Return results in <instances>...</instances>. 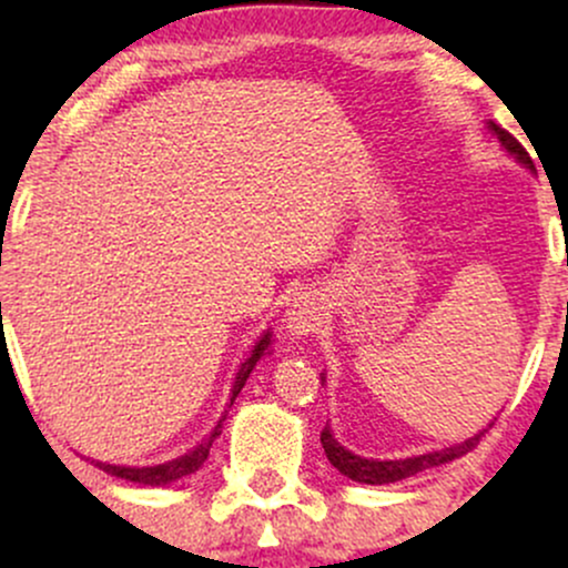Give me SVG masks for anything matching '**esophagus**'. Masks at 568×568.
<instances>
[{"label":"esophagus","mask_w":568,"mask_h":568,"mask_svg":"<svg viewBox=\"0 0 568 568\" xmlns=\"http://www.w3.org/2000/svg\"><path fill=\"white\" fill-rule=\"evenodd\" d=\"M325 321V298L317 291H304L293 298L285 312V331L291 338H306L315 334Z\"/></svg>","instance_id":"esophagus-1"}]
</instances>
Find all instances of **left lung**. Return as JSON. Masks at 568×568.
<instances>
[{
  "instance_id": "8db88e82",
  "label": "left lung",
  "mask_w": 568,
  "mask_h": 568,
  "mask_svg": "<svg viewBox=\"0 0 568 568\" xmlns=\"http://www.w3.org/2000/svg\"><path fill=\"white\" fill-rule=\"evenodd\" d=\"M486 128L491 130V135H497L501 149H505V152L510 154L518 165H524L526 171L534 173L531 158L526 154V149L520 146V143L515 141L510 133H507V130H501L497 122H491V120L486 122ZM321 382H325V374H321ZM486 429H478L473 438L454 443V446L438 448V452L416 454V456H403V459H374V456H361V454L349 452L344 443H338L331 425H325V429L321 433V443L325 448V456H328V462L344 475V478H352V480H357V484H368V486H384V484H397V480H406L416 473H425V470H429V467H440V465H446V462L459 459L462 454H467L470 448L478 446L480 435H484Z\"/></svg>"
}]
</instances>
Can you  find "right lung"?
<instances>
[{
    "label": "right lung",
    "instance_id": "1",
    "mask_svg": "<svg viewBox=\"0 0 568 568\" xmlns=\"http://www.w3.org/2000/svg\"><path fill=\"white\" fill-rule=\"evenodd\" d=\"M272 342H275V336H272V328H266L262 336L256 338V344H253L251 355L245 357L243 363H240L237 374H234V382H232V389H230V403H226V408L232 406L234 397L240 395V389L245 387L247 376H251V371L256 368V363L262 361L264 355H272ZM226 408L224 414L219 416L216 427L211 429V433L202 438L197 446L189 448L186 454L175 456V459H168V462H160V465H146V467H133V465H109V462H95V467H101L103 473L114 475V478H122V480H130V484H141V486H173L175 480L186 478V475H194L200 470L202 465H205L207 454H211V446L213 440L221 435V425H224L226 419Z\"/></svg>",
    "mask_w": 568,
    "mask_h": 568
}]
</instances>
